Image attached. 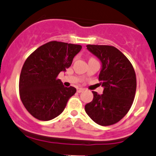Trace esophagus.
Returning a JSON list of instances; mask_svg holds the SVG:
<instances>
[{
    "mask_svg": "<svg viewBox=\"0 0 156 156\" xmlns=\"http://www.w3.org/2000/svg\"><path fill=\"white\" fill-rule=\"evenodd\" d=\"M83 90H84V88L82 87H79L77 89V92H78V93H81V92H83Z\"/></svg>",
    "mask_w": 156,
    "mask_h": 156,
    "instance_id": "obj_1",
    "label": "esophagus"
}]
</instances>
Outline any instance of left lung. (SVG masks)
I'll use <instances>...</instances> for the list:
<instances>
[{
	"instance_id": "left-lung-1",
	"label": "left lung",
	"mask_w": 156,
	"mask_h": 156,
	"mask_svg": "<svg viewBox=\"0 0 156 156\" xmlns=\"http://www.w3.org/2000/svg\"><path fill=\"white\" fill-rule=\"evenodd\" d=\"M87 48L102 63L99 81L104 90L102 95L93 91V99L85 105V111L99 125H113L125 117L133 104L137 87L134 67L114 46L87 45Z\"/></svg>"
}]
</instances>
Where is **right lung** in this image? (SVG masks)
I'll return each mask as SVG.
<instances>
[{"mask_svg":"<svg viewBox=\"0 0 156 156\" xmlns=\"http://www.w3.org/2000/svg\"><path fill=\"white\" fill-rule=\"evenodd\" d=\"M80 45L51 41L34 51L23 65L19 96L24 108L36 119L48 121L60 115L76 92L57 78L81 51Z\"/></svg>","mask_w":156,"mask_h":156,"instance_id":"right-lung-1","label":"right lung"}]
</instances>
